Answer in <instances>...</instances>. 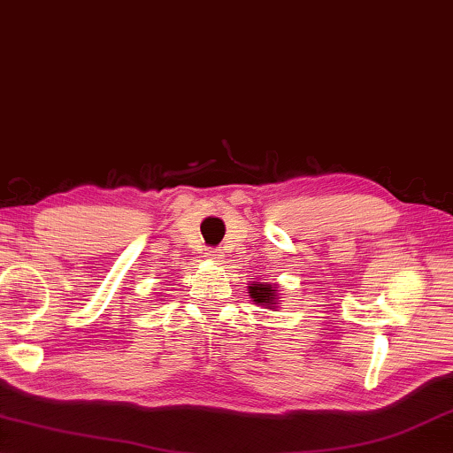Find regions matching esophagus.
<instances>
[{
  "label": "esophagus",
  "instance_id": "1",
  "mask_svg": "<svg viewBox=\"0 0 453 453\" xmlns=\"http://www.w3.org/2000/svg\"><path fill=\"white\" fill-rule=\"evenodd\" d=\"M205 257H208V259H213V261H221V259H224V251H221V250L208 248V250H205Z\"/></svg>",
  "mask_w": 453,
  "mask_h": 453
}]
</instances>
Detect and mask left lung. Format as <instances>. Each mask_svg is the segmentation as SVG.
Masks as SVG:
<instances>
[{
  "label": "left lung",
  "instance_id": "left-lung-1",
  "mask_svg": "<svg viewBox=\"0 0 453 453\" xmlns=\"http://www.w3.org/2000/svg\"><path fill=\"white\" fill-rule=\"evenodd\" d=\"M250 293H251V299L255 303H261V305H267V307H273L275 305V289L271 285L265 283H253L250 285Z\"/></svg>",
  "mask_w": 453,
  "mask_h": 453
}]
</instances>
